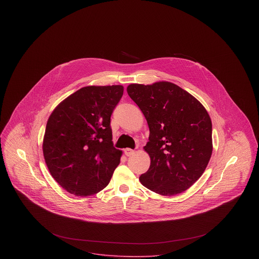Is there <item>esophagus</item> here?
I'll use <instances>...</instances> for the list:
<instances>
[{
	"mask_svg": "<svg viewBox=\"0 0 259 259\" xmlns=\"http://www.w3.org/2000/svg\"><path fill=\"white\" fill-rule=\"evenodd\" d=\"M135 153V150H133V149H131V148H125L124 149V154L126 155V156H131V155H133Z\"/></svg>",
	"mask_w": 259,
	"mask_h": 259,
	"instance_id": "1",
	"label": "esophagus"
}]
</instances>
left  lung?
<instances>
[{"instance_id":"8db88e82","label":"left lung","mask_w":259,"mask_h":259,"mask_svg":"<svg viewBox=\"0 0 259 259\" xmlns=\"http://www.w3.org/2000/svg\"><path fill=\"white\" fill-rule=\"evenodd\" d=\"M126 92L149 127L145 150L150 157L140 182L161 195H176L193 185L212 153V124L204 107L169 81L132 83Z\"/></svg>"}]
</instances>
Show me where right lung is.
<instances>
[{
	"mask_svg": "<svg viewBox=\"0 0 259 259\" xmlns=\"http://www.w3.org/2000/svg\"><path fill=\"white\" fill-rule=\"evenodd\" d=\"M122 85H89L64 100L51 113L42 152L50 174L76 196L98 193L109 185L121 150L113 148L111 115Z\"/></svg>",
	"mask_w": 259,
	"mask_h": 259,
	"instance_id": "add662e5",
	"label": "right lung"
}]
</instances>
